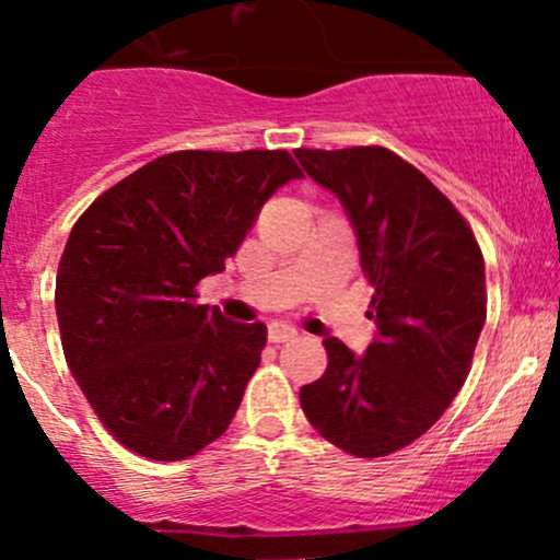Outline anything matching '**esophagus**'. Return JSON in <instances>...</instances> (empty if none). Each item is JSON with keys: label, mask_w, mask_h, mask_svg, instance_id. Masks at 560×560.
I'll return each instance as SVG.
<instances>
[{"label": "esophagus", "mask_w": 560, "mask_h": 560, "mask_svg": "<svg viewBox=\"0 0 560 560\" xmlns=\"http://www.w3.org/2000/svg\"><path fill=\"white\" fill-rule=\"evenodd\" d=\"M298 335V329L294 327H290V324H270L268 327V340L270 342H276V346H279V342H287V340H292V337Z\"/></svg>", "instance_id": "1"}]
</instances>
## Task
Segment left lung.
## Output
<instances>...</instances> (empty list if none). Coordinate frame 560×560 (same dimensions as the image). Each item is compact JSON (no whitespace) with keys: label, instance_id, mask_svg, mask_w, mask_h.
I'll use <instances>...</instances> for the list:
<instances>
[{"label":"left lung","instance_id":"obj_1","mask_svg":"<svg viewBox=\"0 0 560 560\" xmlns=\"http://www.w3.org/2000/svg\"><path fill=\"white\" fill-rule=\"evenodd\" d=\"M294 156L350 214L377 324L361 359L324 340L327 372L300 388V407L337 450L385 457L420 439L468 380L487 322L481 247L457 207L390 149Z\"/></svg>","mask_w":560,"mask_h":560}]
</instances>
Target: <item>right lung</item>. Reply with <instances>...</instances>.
Wrapping results in <instances>:
<instances>
[{
	"mask_svg": "<svg viewBox=\"0 0 560 560\" xmlns=\"http://www.w3.org/2000/svg\"><path fill=\"white\" fill-rule=\"evenodd\" d=\"M290 151H175L103 190L66 242L55 313L69 370L103 428L159 463L225 433L260 364L266 324L199 305L287 180Z\"/></svg>",
	"mask_w": 560,
	"mask_h": 560,
	"instance_id": "right-lung-1",
	"label": "right lung"
}]
</instances>
